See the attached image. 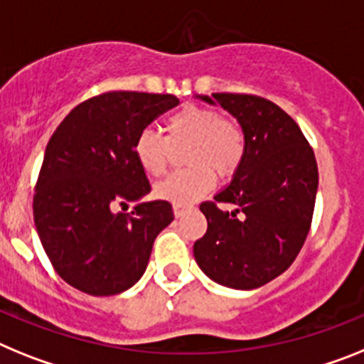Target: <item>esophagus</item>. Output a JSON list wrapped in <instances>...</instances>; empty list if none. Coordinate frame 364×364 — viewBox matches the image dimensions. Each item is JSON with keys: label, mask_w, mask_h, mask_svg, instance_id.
<instances>
[{"label": "esophagus", "mask_w": 364, "mask_h": 364, "mask_svg": "<svg viewBox=\"0 0 364 364\" xmlns=\"http://www.w3.org/2000/svg\"><path fill=\"white\" fill-rule=\"evenodd\" d=\"M186 213V208L181 207V205H173V216L176 218H183Z\"/></svg>", "instance_id": "1"}]
</instances>
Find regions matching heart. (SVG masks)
<instances>
[{
	"label": "heart",
	"mask_w": 364,
	"mask_h": 364,
	"mask_svg": "<svg viewBox=\"0 0 364 364\" xmlns=\"http://www.w3.org/2000/svg\"><path fill=\"white\" fill-rule=\"evenodd\" d=\"M166 137L156 129L144 128L134 141V156L139 166L150 176H163L172 159V146L188 144L186 163L192 168L172 173L157 183L156 196L173 205H191L216 185V172L229 176L236 170L245 150L242 129L221 119L210 107L183 106L164 121Z\"/></svg>",
	"instance_id": "obj_1"
}]
</instances>
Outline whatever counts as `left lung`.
<instances>
[{
  "label": "left lung",
  "instance_id": "left-lung-1",
  "mask_svg": "<svg viewBox=\"0 0 364 364\" xmlns=\"http://www.w3.org/2000/svg\"><path fill=\"white\" fill-rule=\"evenodd\" d=\"M196 99L235 117L245 150L229 185L201 203L207 232L194 243V258L220 286L257 289L282 274L304 245L318 188L317 161L296 122L271 100L238 93ZM216 203L237 208L221 211Z\"/></svg>",
  "mask_w": 364,
  "mask_h": 364
}]
</instances>
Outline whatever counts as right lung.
<instances>
[{
  "label": "right lung",
  "mask_w": 364,
  "mask_h": 364,
  "mask_svg": "<svg viewBox=\"0 0 364 364\" xmlns=\"http://www.w3.org/2000/svg\"><path fill=\"white\" fill-rule=\"evenodd\" d=\"M178 104L173 95L109 91L75 107L50 137L34 192V225L69 286L109 296L146 271L154 242L173 213L168 201H143L151 188L134 141ZM128 203L134 210L119 213Z\"/></svg>",
  "instance_id": "add662e5"
}]
</instances>
